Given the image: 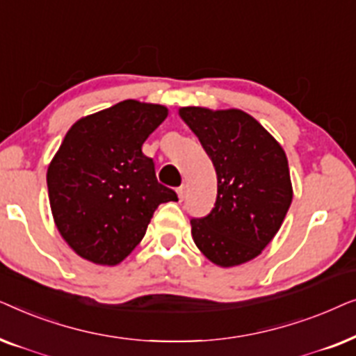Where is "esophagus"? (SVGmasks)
Masks as SVG:
<instances>
[{
    "instance_id": "1",
    "label": "esophagus",
    "mask_w": 356,
    "mask_h": 356,
    "mask_svg": "<svg viewBox=\"0 0 356 356\" xmlns=\"http://www.w3.org/2000/svg\"><path fill=\"white\" fill-rule=\"evenodd\" d=\"M177 194H178L179 201H183L184 196H186V184H181V186L177 189Z\"/></svg>"
}]
</instances>
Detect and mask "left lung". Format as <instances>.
<instances>
[{"instance_id":"8db88e82","label":"left lung","mask_w":356,"mask_h":356,"mask_svg":"<svg viewBox=\"0 0 356 356\" xmlns=\"http://www.w3.org/2000/svg\"><path fill=\"white\" fill-rule=\"evenodd\" d=\"M178 113L217 173L216 206L193 218V240L218 267L245 264L277 235L293 199L285 150L243 110L181 106Z\"/></svg>"}]
</instances>
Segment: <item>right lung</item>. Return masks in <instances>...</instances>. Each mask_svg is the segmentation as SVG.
<instances>
[{
    "label": "right lung",
    "instance_id": "add662e5",
    "mask_svg": "<svg viewBox=\"0 0 356 356\" xmlns=\"http://www.w3.org/2000/svg\"><path fill=\"white\" fill-rule=\"evenodd\" d=\"M168 108L123 100L77 120L47 170L55 225L72 251L99 266H116L147 230L155 209L178 201L157 181L144 140Z\"/></svg>",
    "mask_w": 356,
    "mask_h": 356
}]
</instances>
